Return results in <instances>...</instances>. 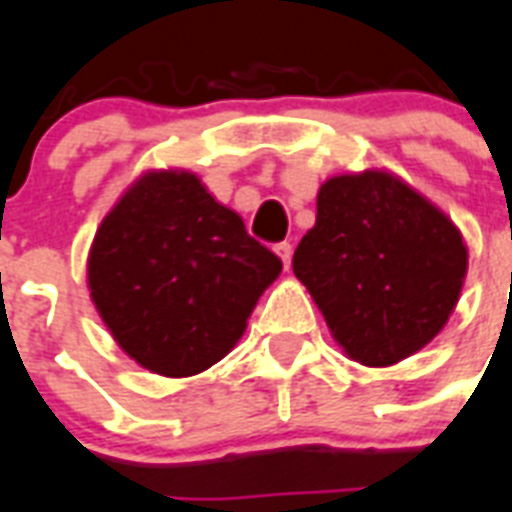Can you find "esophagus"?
Masks as SVG:
<instances>
[{
  "label": "esophagus",
  "mask_w": 512,
  "mask_h": 512,
  "mask_svg": "<svg viewBox=\"0 0 512 512\" xmlns=\"http://www.w3.org/2000/svg\"><path fill=\"white\" fill-rule=\"evenodd\" d=\"M273 252L281 257L284 268H289V265H292V244H289V241H279V244L273 247Z\"/></svg>",
  "instance_id": "obj_1"
}]
</instances>
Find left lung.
<instances>
[{
    "label": "left lung",
    "instance_id": "obj_1",
    "mask_svg": "<svg viewBox=\"0 0 512 512\" xmlns=\"http://www.w3.org/2000/svg\"><path fill=\"white\" fill-rule=\"evenodd\" d=\"M345 356L390 366L425 348L460 300L468 247L412 185L382 170L329 177L292 257Z\"/></svg>",
    "mask_w": 512,
    "mask_h": 512
}]
</instances>
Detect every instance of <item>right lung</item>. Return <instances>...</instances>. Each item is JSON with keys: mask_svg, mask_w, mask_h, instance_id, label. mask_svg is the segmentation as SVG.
<instances>
[{"mask_svg": "<svg viewBox=\"0 0 512 512\" xmlns=\"http://www.w3.org/2000/svg\"><path fill=\"white\" fill-rule=\"evenodd\" d=\"M279 273V257L185 170L138 177L103 217L87 260L108 332L164 377H191L228 356Z\"/></svg>", "mask_w": 512, "mask_h": 512, "instance_id": "right-lung-1", "label": "right lung"}]
</instances>
